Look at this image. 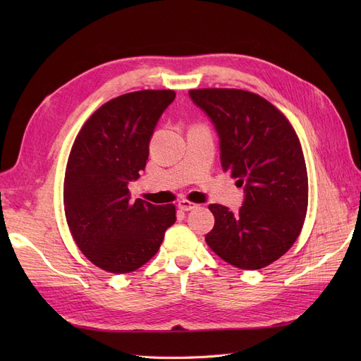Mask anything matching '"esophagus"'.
<instances>
[{"mask_svg": "<svg viewBox=\"0 0 361 361\" xmlns=\"http://www.w3.org/2000/svg\"><path fill=\"white\" fill-rule=\"evenodd\" d=\"M178 207H179L180 211H191V209H195V207H199V204H195V203H192L190 200H180L178 203Z\"/></svg>", "mask_w": 361, "mask_h": 361, "instance_id": "34e87169", "label": "esophagus"}]
</instances>
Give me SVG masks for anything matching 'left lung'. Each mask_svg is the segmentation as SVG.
<instances>
[{"mask_svg":"<svg viewBox=\"0 0 361 361\" xmlns=\"http://www.w3.org/2000/svg\"><path fill=\"white\" fill-rule=\"evenodd\" d=\"M220 135L221 166L245 200L233 214L211 204L215 216L206 244L227 264L260 269L297 241L309 204V179L297 133L264 97L239 89L190 90Z\"/></svg>","mask_w":361,"mask_h":361,"instance_id":"left-lung-1","label":"left lung"}]
</instances>
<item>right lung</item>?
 Masks as SVG:
<instances>
[{"instance_id":"add662e5","label":"right lung","mask_w":361,"mask_h":361,"mask_svg":"<svg viewBox=\"0 0 361 361\" xmlns=\"http://www.w3.org/2000/svg\"><path fill=\"white\" fill-rule=\"evenodd\" d=\"M173 90L117 96L85 120L64 173V215L75 244L93 265L126 274L157 255L176 206L130 200L128 185L149 158V141Z\"/></svg>"}]
</instances>
